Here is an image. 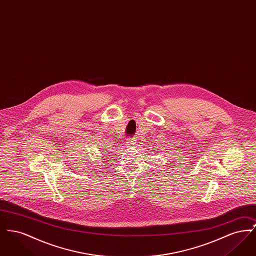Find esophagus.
I'll list each match as a JSON object with an SVG mask.
<instances>
[{"mask_svg": "<svg viewBox=\"0 0 256 256\" xmlns=\"http://www.w3.org/2000/svg\"><path fill=\"white\" fill-rule=\"evenodd\" d=\"M134 141H135L134 139H128V140H126V142L128 148H134V145H135V142H134Z\"/></svg>", "mask_w": 256, "mask_h": 256, "instance_id": "34e87169", "label": "esophagus"}]
</instances>
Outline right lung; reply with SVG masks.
<instances>
[{"instance_id": "1", "label": "right lung", "mask_w": 256, "mask_h": 256, "mask_svg": "<svg viewBox=\"0 0 256 256\" xmlns=\"http://www.w3.org/2000/svg\"><path fill=\"white\" fill-rule=\"evenodd\" d=\"M108 161H110V160H108Z\"/></svg>"}]
</instances>
